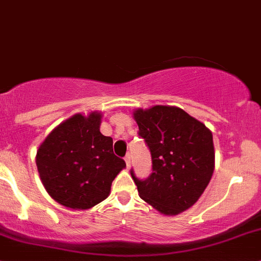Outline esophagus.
I'll return each mask as SVG.
<instances>
[{"label": "esophagus", "mask_w": 261, "mask_h": 261, "mask_svg": "<svg viewBox=\"0 0 261 261\" xmlns=\"http://www.w3.org/2000/svg\"><path fill=\"white\" fill-rule=\"evenodd\" d=\"M125 162H126V167L130 168L131 167V155L130 154L126 155V156H125Z\"/></svg>", "instance_id": "esophagus-1"}]
</instances>
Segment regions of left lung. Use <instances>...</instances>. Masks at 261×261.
<instances>
[{"label": "left lung", "instance_id": "1", "mask_svg": "<svg viewBox=\"0 0 261 261\" xmlns=\"http://www.w3.org/2000/svg\"><path fill=\"white\" fill-rule=\"evenodd\" d=\"M134 118L152 160V173L145 180L131 170L139 196L163 215L187 211L202 196L215 170L211 130L175 106L136 109Z\"/></svg>", "mask_w": 261, "mask_h": 261}]
</instances>
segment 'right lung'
Instances as JSON below:
<instances>
[{"mask_svg":"<svg viewBox=\"0 0 261 261\" xmlns=\"http://www.w3.org/2000/svg\"><path fill=\"white\" fill-rule=\"evenodd\" d=\"M102 114H75L40 144L36 167L49 196L70 210H88L110 196L111 184L126 167L114 154V141L99 131Z\"/></svg>","mask_w":261,"mask_h":261,"instance_id":"right-lung-1","label":"right lung"}]
</instances>
